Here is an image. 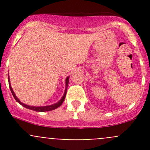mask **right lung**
<instances>
[{
	"label": "right lung",
	"instance_id": "right-lung-1",
	"mask_svg": "<svg viewBox=\"0 0 150 150\" xmlns=\"http://www.w3.org/2000/svg\"><path fill=\"white\" fill-rule=\"evenodd\" d=\"M69 77L68 76L65 80V91H64V94H63L62 99H60L59 102H57V103H55V104H51V105H47V106H41V107H35V106H30V105H28V104H25L22 103V102H21L20 100H19V99L17 98V96H16V94H15V93H14V91H13V89H12L11 86L9 77H8V84H9V88H10L11 92L12 95H13V96L14 97L15 100H16L18 103L20 104L21 105L23 106V107H25V108L29 109V110H34V111H35V112H47V111H51V110H55V109L58 108L59 107H60V106L62 104L63 102H64V99H65V96H66L67 89L68 83H69Z\"/></svg>",
	"mask_w": 150,
	"mask_h": 150
}]
</instances>
